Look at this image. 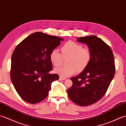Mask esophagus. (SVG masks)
<instances>
[{
	"mask_svg": "<svg viewBox=\"0 0 126 126\" xmlns=\"http://www.w3.org/2000/svg\"><path fill=\"white\" fill-rule=\"evenodd\" d=\"M66 79V78H64V77H60V79H59V80L60 81H62V80H65Z\"/></svg>",
	"mask_w": 126,
	"mask_h": 126,
	"instance_id": "1",
	"label": "esophagus"
}]
</instances>
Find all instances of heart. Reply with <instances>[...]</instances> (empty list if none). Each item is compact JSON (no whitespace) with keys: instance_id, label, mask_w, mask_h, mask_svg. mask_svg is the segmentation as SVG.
Masks as SVG:
<instances>
[{"instance_id":"1","label":"heart","mask_w":126,"mask_h":126,"mask_svg":"<svg viewBox=\"0 0 126 126\" xmlns=\"http://www.w3.org/2000/svg\"><path fill=\"white\" fill-rule=\"evenodd\" d=\"M62 55L56 49L50 53V60L56 67L60 66L62 63L63 58L68 57L66 61L68 66L55 69V73L62 77H67L75 74L77 70L80 72L84 70L89 64L92 58V52L88 47H83L82 45L68 41L61 48Z\"/></svg>"}]
</instances>
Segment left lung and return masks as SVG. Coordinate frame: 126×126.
Returning <instances> with one entry per match:
<instances>
[{"instance_id":"8db88e82","label":"left lung","mask_w":126,"mask_h":126,"mask_svg":"<svg viewBox=\"0 0 126 126\" xmlns=\"http://www.w3.org/2000/svg\"><path fill=\"white\" fill-rule=\"evenodd\" d=\"M92 52L89 64L76 77H71L73 85L68 90L70 100L77 105L87 106L103 97L114 78L115 67L110 47L96 36L79 37Z\"/></svg>"}]
</instances>
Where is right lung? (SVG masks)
Segmentation results:
<instances>
[{"mask_svg": "<svg viewBox=\"0 0 126 126\" xmlns=\"http://www.w3.org/2000/svg\"><path fill=\"white\" fill-rule=\"evenodd\" d=\"M64 39L37 32L26 37L14 50L10 76L16 90L28 103L35 104L47 97L52 83L58 80L51 74L52 65L50 53Z\"/></svg>", "mask_w": 126, "mask_h": 126, "instance_id": "add662e5", "label": "right lung"}]
</instances>
